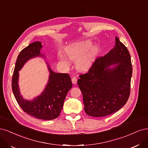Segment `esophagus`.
Listing matches in <instances>:
<instances>
[{
    "label": "esophagus",
    "instance_id": "obj_1",
    "mask_svg": "<svg viewBox=\"0 0 148 148\" xmlns=\"http://www.w3.org/2000/svg\"><path fill=\"white\" fill-rule=\"evenodd\" d=\"M71 80H72V82H73V84H75L76 83H77V78H76L75 77H72V79H71Z\"/></svg>",
    "mask_w": 148,
    "mask_h": 148
}]
</instances>
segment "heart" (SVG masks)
<instances>
[{"instance_id": "obj_1", "label": "heart", "mask_w": 148, "mask_h": 148, "mask_svg": "<svg viewBox=\"0 0 148 148\" xmlns=\"http://www.w3.org/2000/svg\"><path fill=\"white\" fill-rule=\"evenodd\" d=\"M92 44L90 41H85L75 44L67 47L65 51L69 58L73 60L78 58L76 61V66L78 69L84 71L91 66L93 60L94 50H90ZM60 58L64 61L65 58L61 56Z\"/></svg>"}]
</instances>
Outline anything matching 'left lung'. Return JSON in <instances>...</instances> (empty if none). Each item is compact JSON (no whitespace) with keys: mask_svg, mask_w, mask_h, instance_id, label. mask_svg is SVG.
I'll list each match as a JSON object with an SVG mask.
<instances>
[{"mask_svg":"<svg viewBox=\"0 0 148 148\" xmlns=\"http://www.w3.org/2000/svg\"><path fill=\"white\" fill-rule=\"evenodd\" d=\"M117 63L119 64L114 68H107ZM132 75L129 51L116 37L114 48L95 59L87 73L79 75L77 84L83 95L85 112L100 117L122 108L130 96Z\"/></svg>","mask_w":148,"mask_h":148,"instance_id":"obj_1","label":"left lung"}]
</instances>
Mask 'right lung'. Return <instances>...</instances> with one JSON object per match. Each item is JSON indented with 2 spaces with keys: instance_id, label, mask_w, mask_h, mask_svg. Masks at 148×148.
<instances>
[{
  "instance_id": "obj_1",
  "label": "right lung",
  "mask_w": 148,
  "mask_h": 148,
  "mask_svg": "<svg viewBox=\"0 0 148 148\" xmlns=\"http://www.w3.org/2000/svg\"><path fill=\"white\" fill-rule=\"evenodd\" d=\"M42 45L37 41L23 49L18 55L12 76V88L19 106L24 112L30 116L43 120H52L58 117L63 108L64 101L73 84L67 73H55L49 66L50 77L44 91L31 101L23 99L18 85V71L26 62L33 57L42 56L40 51Z\"/></svg>"
}]
</instances>
